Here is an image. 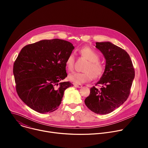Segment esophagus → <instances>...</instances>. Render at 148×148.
Instances as JSON below:
<instances>
[{
  "mask_svg": "<svg viewBox=\"0 0 148 148\" xmlns=\"http://www.w3.org/2000/svg\"><path fill=\"white\" fill-rule=\"evenodd\" d=\"M74 87H75L76 88H80L82 87V85H81V84H74Z\"/></svg>",
  "mask_w": 148,
  "mask_h": 148,
  "instance_id": "1",
  "label": "esophagus"
}]
</instances>
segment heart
I'll return each instance as SVG.
<instances>
[{
    "mask_svg": "<svg viewBox=\"0 0 148 148\" xmlns=\"http://www.w3.org/2000/svg\"><path fill=\"white\" fill-rule=\"evenodd\" d=\"M81 54L88 61V64L84 69V73L74 72L70 74L69 79L77 84H81L90 82L94 77L99 78L102 75L105 71V67L99 61V55L92 49L88 47H85L81 49ZM75 56L74 53H71L66 61V66L69 71H72L74 68Z\"/></svg>",
    "mask_w": 148,
    "mask_h": 148,
    "instance_id": "heart-1",
    "label": "heart"
}]
</instances>
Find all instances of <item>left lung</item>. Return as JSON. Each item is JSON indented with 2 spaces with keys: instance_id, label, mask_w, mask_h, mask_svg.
I'll return each instance as SVG.
<instances>
[{
  "instance_id": "left-lung-1",
  "label": "left lung",
  "mask_w": 148,
  "mask_h": 148,
  "mask_svg": "<svg viewBox=\"0 0 148 148\" xmlns=\"http://www.w3.org/2000/svg\"><path fill=\"white\" fill-rule=\"evenodd\" d=\"M95 47L103 55L105 71L84 101L86 106L98 114H107L119 107L128 99L135 77L130 56L126 51L110 41L97 42Z\"/></svg>"
}]
</instances>
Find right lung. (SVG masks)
I'll list each match as a JSON object with an SVG mask.
<instances>
[{
    "label": "right lung",
    "instance_id": "obj_1",
    "mask_svg": "<svg viewBox=\"0 0 148 148\" xmlns=\"http://www.w3.org/2000/svg\"><path fill=\"white\" fill-rule=\"evenodd\" d=\"M74 47L61 39L43 40L25 46L13 66L20 98L32 110L51 112L60 105L64 91L73 84L67 76L66 61Z\"/></svg>",
    "mask_w": 148,
    "mask_h": 148
}]
</instances>
